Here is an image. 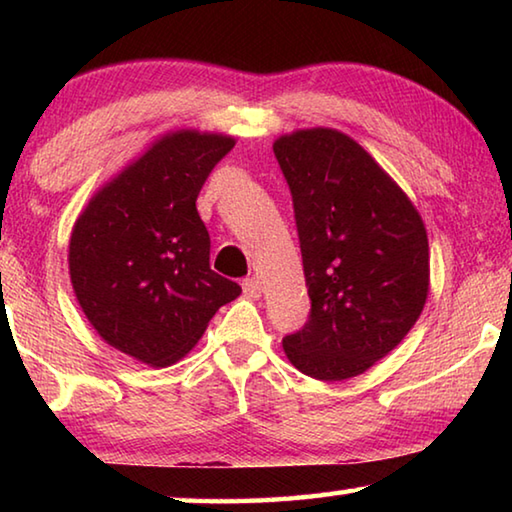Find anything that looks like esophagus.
Here are the masks:
<instances>
[{"label": "esophagus", "instance_id": "1", "mask_svg": "<svg viewBox=\"0 0 512 512\" xmlns=\"http://www.w3.org/2000/svg\"><path fill=\"white\" fill-rule=\"evenodd\" d=\"M241 289H244V296L250 300H257L262 296V282L257 277H248V280L241 282Z\"/></svg>", "mask_w": 512, "mask_h": 512}]
</instances>
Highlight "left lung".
Returning a JSON list of instances; mask_svg holds the SVG:
<instances>
[{
  "label": "left lung",
  "mask_w": 512,
  "mask_h": 512,
  "mask_svg": "<svg viewBox=\"0 0 512 512\" xmlns=\"http://www.w3.org/2000/svg\"><path fill=\"white\" fill-rule=\"evenodd\" d=\"M287 178L311 298L309 323L284 336L287 359L343 381L402 343L429 296V239L420 212L375 158L336 128L273 142Z\"/></svg>",
  "instance_id": "1"
}]
</instances>
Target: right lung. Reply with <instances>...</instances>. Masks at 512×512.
<instances>
[{"label": "right lung", "instance_id": "1", "mask_svg": "<svg viewBox=\"0 0 512 512\" xmlns=\"http://www.w3.org/2000/svg\"><path fill=\"white\" fill-rule=\"evenodd\" d=\"M235 137L180 128L97 189L69 237V277L97 334L146 366L185 357L241 287L210 268L196 198Z\"/></svg>", "mask_w": 512, "mask_h": 512}]
</instances>
